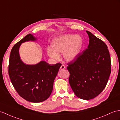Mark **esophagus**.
Here are the masks:
<instances>
[{"label":"esophagus","instance_id":"esophagus-1","mask_svg":"<svg viewBox=\"0 0 120 120\" xmlns=\"http://www.w3.org/2000/svg\"><path fill=\"white\" fill-rule=\"evenodd\" d=\"M65 68V66L64 65H61V66H60V69H61V70H62V69H64Z\"/></svg>","mask_w":120,"mask_h":120}]
</instances>
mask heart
<instances>
[{
  "instance_id": "heart-1",
  "label": "heart",
  "mask_w": 120,
  "mask_h": 120,
  "mask_svg": "<svg viewBox=\"0 0 120 120\" xmlns=\"http://www.w3.org/2000/svg\"><path fill=\"white\" fill-rule=\"evenodd\" d=\"M83 38L79 35L67 34L55 38L51 43V48L47 50V54L51 58L57 60L59 54L63 53V57L68 62L76 60L83 46Z\"/></svg>"
}]
</instances>
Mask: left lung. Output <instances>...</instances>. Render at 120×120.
Here are the masks:
<instances>
[{"label": "left lung", "mask_w": 120, "mask_h": 120, "mask_svg": "<svg viewBox=\"0 0 120 120\" xmlns=\"http://www.w3.org/2000/svg\"><path fill=\"white\" fill-rule=\"evenodd\" d=\"M87 48L77 59L68 63L69 82L76 96L83 100L94 99L107 84L111 73V60L108 47L90 32Z\"/></svg>", "instance_id": "1"}]
</instances>
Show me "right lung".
<instances>
[{
  "instance_id": "obj_1",
  "label": "right lung",
  "mask_w": 120,
  "mask_h": 120,
  "mask_svg": "<svg viewBox=\"0 0 120 120\" xmlns=\"http://www.w3.org/2000/svg\"><path fill=\"white\" fill-rule=\"evenodd\" d=\"M37 40L29 34L15 44L11 50L9 65V75L16 90L22 98L33 103L43 102L50 96L61 65V63L50 65L44 61L30 65L22 61L19 54L21 44Z\"/></svg>"
}]
</instances>
